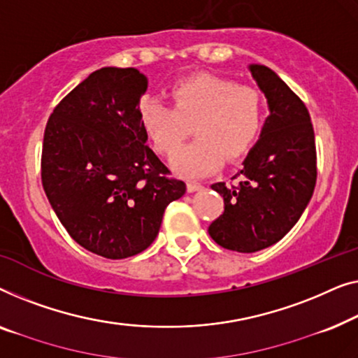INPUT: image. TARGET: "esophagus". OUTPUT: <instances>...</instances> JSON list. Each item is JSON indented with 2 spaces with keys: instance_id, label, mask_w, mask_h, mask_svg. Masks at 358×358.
<instances>
[{
  "instance_id": "esophagus-1",
  "label": "esophagus",
  "mask_w": 358,
  "mask_h": 358,
  "mask_svg": "<svg viewBox=\"0 0 358 358\" xmlns=\"http://www.w3.org/2000/svg\"><path fill=\"white\" fill-rule=\"evenodd\" d=\"M186 189H188V193H194V191L203 189V185L196 183V181H189V183L186 185Z\"/></svg>"
}]
</instances>
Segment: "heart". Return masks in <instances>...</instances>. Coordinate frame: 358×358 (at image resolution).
Wrapping results in <instances>:
<instances>
[{
    "mask_svg": "<svg viewBox=\"0 0 358 358\" xmlns=\"http://www.w3.org/2000/svg\"><path fill=\"white\" fill-rule=\"evenodd\" d=\"M173 107L149 99L141 105V124L154 148L173 154L189 133L198 136L172 159L177 173L199 178L250 149L263 124L264 102L253 87H238L234 80L213 74H196L172 89Z\"/></svg>",
    "mask_w": 358,
    "mask_h": 358,
    "instance_id": "obj_1",
    "label": "heart"
}]
</instances>
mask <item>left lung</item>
<instances>
[{
    "label": "left lung",
    "mask_w": 358,
    "mask_h": 358,
    "mask_svg": "<svg viewBox=\"0 0 358 358\" xmlns=\"http://www.w3.org/2000/svg\"><path fill=\"white\" fill-rule=\"evenodd\" d=\"M248 69L268 100L269 117L241 164L240 183L210 186L224 198L225 209L209 225V235L238 253H255L284 238L316 183L315 133L305 103L273 69L264 64Z\"/></svg>",
    "instance_id": "8db88e82"
}]
</instances>
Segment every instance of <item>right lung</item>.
Here are the masks:
<instances>
[{
  "label": "right lung",
  "mask_w": 358,
  "mask_h": 358,
  "mask_svg": "<svg viewBox=\"0 0 358 358\" xmlns=\"http://www.w3.org/2000/svg\"><path fill=\"white\" fill-rule=\"evenodd\" d=\"M145 90L148 78L138 69H97L59 102L45 128V194L71 238L108 259L150 246L165 208L186 191L145 145L139 117Z\"/></svg>",
  "instance_id": "right-lung-1"
}]
</instances>
